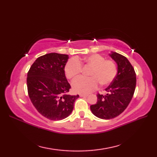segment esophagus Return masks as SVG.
Returning a JSON list of instances; mask_svg holds the SVG:
<instances>
[{
	"label": "esophagus",
	"mask_w": 157,
	"mask_h": 157,
	"mask_svg": "<svg viewBox=\"0 0 157 157\" xmlns=\"http://www.w3.org/2000/svg\"><path fill=\"white\" fill-rule=\"evenodd\" d=\"M79 96H80V97H86V96H88V94H79Z\"/></svg>",
	"instance_id": "34e87169"
}]
</instances>
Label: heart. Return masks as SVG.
Segmentation results:
<instances>
[{"instance_id": "heart-1", "label": "heart", "mask_w": 157, "mask_h": 157, "mask_svg": "<svg viewBox=\"0 0 157 157\" xmlns=\"http://www.w3.org/2000/svg\"><path fill=\"white\" fill-rule=\"evenodd\" d=\"M82 65L90 67L89 78H79L72 82L73 91L79 94H88L98 86H107L114 80L117 67L114 61L105 59V56L94 54L84 58H72L67 62L65 73L68 79L77 78L82 72Z\"/></svg>"}]
</instances>
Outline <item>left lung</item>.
<instances>
[{
	"label": "left lung",
	"mask_w": 157,
	"mask_h": 157,
	"mask_svg": "<svg viewBox=\"0 0 157 157\" xmlns=\"http://www.w3.org/2000/svg\"><path fill=\"white\" fill-rule=\"evenodd\" d=\"M117 64V74L105 89L106 95L97 94V102L90 106L92 113L98 118H115L125 111L134 96L136 75L131 63L125 56L117 52L109 55Z\"/></svg>",
	"instance_id": "obj_1"
}]
</instances>
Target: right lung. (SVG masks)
I'll return each instance as SVG.
<instances>
[{
    "instance_id": "right-lung-1",
    "label": "right lung",
    "mask_w": 157,
    "mask_h": 157,
    "mask_svg": "<svg viewBox=\"0 0 157 157\" xmlns=\"http://www.w3.org/2000/svg\"><path fill=\"white\" fill-rule=\"evenodd\" d=\"M68 59L67 55L46 54L36 60L28 73V92L33 105L52 121L67 117L79 97L67 94L71 88L65 75Z\"/></svg>"
}]
</instances>
